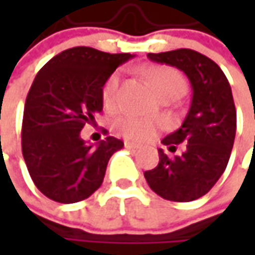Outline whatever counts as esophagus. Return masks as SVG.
Segmentation results:
<instances>
[{
    "mask_svg": "<svg viewBox=\"0 0 255 255\" xmlns=\"http://www.w3.org/2000/svg\"><path fill=\"white\" fill-rule=\"evenodd\" d=\"M125 147H128V149H132V150H136V149H140V144H136V143L126 140V142H125Z\"/></svg>",
    "mask_w": 255,
    "mask_h": 255,
    "instance_id": "obj_1",
    "label": "esophagus"
}]
</instances>
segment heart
<instances>
[{
	"label": "heart",
	"mask_w": 255,
	"mask_h": 255,
	"mask_svg": "<svg viewBox=\"0 0 255 255\" xmlns=\"http://www.w3.org/2000/svg\"><path fill=\"white\" fill-rule=\"evenodd\" d=\"M150 82L154 86L157 95L167 92V91H179L184 92L186 82L180 72L176 69L166 68V66H156L149 68L146 71ZM119 82L121 78L119 74H112L102 88V99L105 106L112 108L118 101V92H119ZM159 129V123L153 119L147 118H139V116H125L116 122V130L125 136L129 140L134 142H146L156 136Z\"/></svg>",
	"instance_id": "1"
}]
</instances>
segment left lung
Returning <instances> with one entry per match:
<instances>
[{
	"instance_id": "obj_1",
	"label": "left lung",
	"mask_w": 255,
	"mask_h": 255,
	"mask_svg": "<svg viewBox=\"0 0 255 255\" xmlns=\"http://www.w3.org/2000/svg\"><path fill=\"white\" fill-rule=\"evenodd\" d=\"M147 58L180 69L191 85L190 109L181 126L162 140L180 156L169 157L159 149V164L144 171L156 194L170 201H193L209 193L224 173L236 137L237 115L231 88L220 66L193 49H176Z\"/></svg>"
}]
</instances>
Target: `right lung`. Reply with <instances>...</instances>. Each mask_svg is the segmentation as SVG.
Instances as JSON below:
<instances>
[{"label": "right lung", "instance_id": "1", "mask_svg": "<svg viewBox=\"0 0 255 255\" xmlns=\"http://www.w3.org/2000/svg\"><path fill=\"white\" fill-rule=\"evenodd\" d=\"M133 56L75 46L55 55L35 76L25 101L22 156L48 199L76 203L101 187L108 162L123 142L108 136L86 143L81 130L102 112L106 79Z\"/></svg>", "mask_w": 255, "mask_h": 255}]
</instances>
